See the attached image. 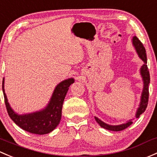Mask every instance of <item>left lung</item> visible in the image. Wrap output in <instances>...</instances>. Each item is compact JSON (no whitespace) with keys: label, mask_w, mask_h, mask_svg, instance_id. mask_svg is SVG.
I'll return each instance as SVG.
<instances>
[{"label":"left lung","mask_w":157,"mask_h":157,"mask_svg":"<svg viewBox=\"0 0 157 157\" xmlns=\"http://www.w3.org/2000/svg\"><path fill=\"white\" fill-rule=\"evenodd\" d=\"M132 44L135 47V49H136V52L138 53V56L144 62V65L141 66V69H140V73H141V77H142L143 83H144V87H143V91L142 93H141V102H140L139 107H138V110L136 111V114H135V117L138 118L139 117L140 115L144 113L145 110H146L147 107L148 98H149V89H148V86H149L150 83V74L147 65L146 50H145V48L144 46H143L142 43L138 40L136 36H135L132 38ZM95 120L100 125L101 127L105 128V129L114 132L122 131V130L126 128L127 127H128L132 123V120H130L127 121L126 123H123V124L117 125V126H112V125H108L107 123H104L103 121H101L100 119L96 117H95Z\"/></svg>","instance_id":"1"}]
</instances>
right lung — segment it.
<instances>
[{"label": "right lung", "instance_id": "right-lung-1", "mask_svg": "<svg viewBox=\"0 0 157 157\" xmlns=\"http://www.w3.org/2000/svg\"><path fill=\"white\" fill-rule=\"evenodd\" d=\"M74 82V78H69L59 83L54 90L49 104L45 108L39 111L26 114H18L11 108L4 91V78L2 89L4 101L10 117L25 131L37 135L48 134L53 131L61 120L62 109L64 99L71 84Z\"/></svg>", "mask_w": 157, "mask_h": 157}]
</instances>
